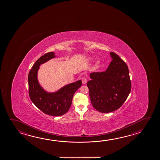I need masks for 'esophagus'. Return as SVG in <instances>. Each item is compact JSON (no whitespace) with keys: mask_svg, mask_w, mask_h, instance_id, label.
I'll use <instances>...</instances> for the list:
<instances>
[{"mask_svg":"<svg viewBox=\"0 0 160 160\" xmlns=\"http://www.w3.org/2000/svg\"><path fill=\"white\" fill-rule=\"evenodd\" d=\"M81 80H82V84H87V80L85 78H83Z\"/></svg>","mask_w":160,"mask_h":160,"instance_id":"34e87169","label":"esophagus"}]
</instances>
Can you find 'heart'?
I'll list each match as a JSON object with an SVG mask.
<instances>
[{
  "mask_svg": "<svg viewBox=\"0 0 160 160\" xmlns=\"http://www.w3.org/2000/svg\"><path fill=\"white\" fill-rule=\"evenodd\" d=\"M99 63H100V62H99V61H97V62H95V66H98V65H99Z\"/></svg>",
  "mask_w": 160,
  "mask_h": 160,
  "instance_id": "obj_1",
  "label": "heart"
}]
</instances>
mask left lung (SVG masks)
<instances>
[{
  "label": "left lung",
  "instance_id": "obj_1",
  "mask_svg": "<svg viewBox=\"0 0 160 160\" xmlns=\"http://www.w3.org/2000/svg\"><path fill=\"white\" fill-rule=\"evenodd\" d=\"M110 56L112 60L106 71L90 73L91 80L87 82L92 106L102 113L118 109L132 89L128 66L115 53Z\"/></svg>",
  "mask_w": 160,
  "mask_h": 160
}]
</instances>
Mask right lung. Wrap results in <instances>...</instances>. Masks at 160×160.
I'll return each mask as SVG.
<instances>
[{
	"label": "right lung",
	"mask_w": 160,
	"mask_h": 160,
	"mask_svg": "<svg viewBox=\"0 0 160 160\" xmlns=\"http://www.w3.org/2000/svg\"><path fill=\"white\" fill-rule=\"evenodd\" d=\"M54 52L45 54L38 59L28 76V92L31 101L47 115L60 116L68 112L72 103L73 95L81 87V80L67 84L54 92H48L40 84L38 73L40 65L55 58Z\"/></svg>",
	"instance_id": "obj_1"
}]
</instances>
